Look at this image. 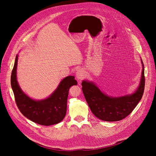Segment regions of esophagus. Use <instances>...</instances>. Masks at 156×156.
Returning <instances> with one entry per match:
<instances>
[{"label":"esophagus","mask_w":156,"mask_h":156,"mask_svg":"<svg viewBox=\"0 0 156 156\" xmlns=\"http://www.w3.org/2000/svg\"><path fill=\"white\" fill-rule=\"evenodd\" d=\"M85 77V74H84V71L81 69H79L76 72V78L78 80V81H81Z\"/></svg>","instance_id":"obj_1"}]
</instances>
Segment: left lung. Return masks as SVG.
<instances>
[{
  "mask_svg": "<svg viewBox=\"0 0 156 156\" xmlns=\"http://www.w3.org/2000/svg\"><path fill=\"white\" fill-rule=\"evenodd\" d=\"M138 87L131 94L112 97L103 92L96 84L88 80L82 81V90L88 105L98 119L107 122H115L124 119L137 105L143 97L144 89V64Z\"/></svg>",
  "mask_w": 156,
  "mask_h": 156,
  "instance_id": "left-lung-1",
  "label": "left lung"
}]
</instances>
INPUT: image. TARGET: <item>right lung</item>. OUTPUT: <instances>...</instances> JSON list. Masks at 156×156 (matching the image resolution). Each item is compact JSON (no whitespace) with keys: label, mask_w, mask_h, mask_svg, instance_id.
<instances>
[{"label":"right lung","mask_w":156,"mask_h":156,"mask_svg":"<svg viewBox=\"0 0 156 156\" xmlns=\"http://www.w3.org/2000/svg\"><path fill=\"white\" fill-rule=\"evenodd\" d=\"M18 55L11 75V86L17 107L23 116L42 126L58 124L66 115L67 100L71 87L77 85L75 77L69 75L60 81L55 90L48 98L35 100L22 90L17 79Z\"/></svg>","instance_id":"1"}]
</instances>
